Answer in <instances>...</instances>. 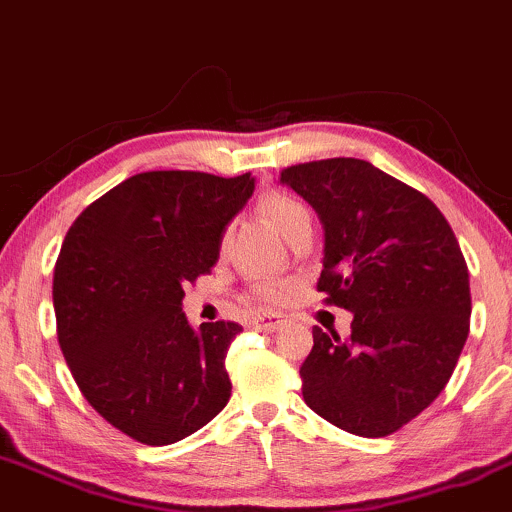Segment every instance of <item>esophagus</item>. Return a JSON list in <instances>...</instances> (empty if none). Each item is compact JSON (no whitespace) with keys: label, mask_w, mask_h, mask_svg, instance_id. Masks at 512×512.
<instances>
[{"label":"esophagus","mask_w":512,"mask_h":512,"mask_svg":"<svg viewBox=\"0 0 512 512\" xmlns=\"http://www.w3.org/2000/svg\"><path fill=\"white\" fill-rule=\"evenodd\" d=\"M283 324V319H281V315H255L250 319V326L252 329H257V331H276L279 329V326Z\"/></svg>","instance_id":"obj_1"}]
</instances>
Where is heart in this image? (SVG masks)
Wrapping results in <instances>:
<instances>
[{"label": "heart", "mask_w": 512, "mask_h": 512, "mask_svg": "<svg viewBox=\"0 0 512 512\" xmlns=\"http://www.w3.org/2000/svg\"><path fill=\"white\" fill-rule=\"evenodd\" d=\"M262 212L267 214V219L272 221L274 229L279 231L283 238H286L300 221L310 219V212H307L303 202L283 193L267 195V200L262 202ZM288 291H291V286H288L286 281H262L257 283L252 295H255V300H260V303L276 305L288 298Z\"/></svg>", "instance_id": "1"}]
</instances>
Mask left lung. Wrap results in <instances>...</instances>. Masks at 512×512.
Returning a JSON list of instances; mask_svg holds the SVG:
<instances>
[{
    "label": "left lung",
    "mask_w": 512,
    "mask_h": 512,
    "mask_svg": "<svg viewBox=\"0 0 512 512\" xmlns=\"http://www.w3.org/2000/svg\"><path fill=\"white\" fill-rule=\"evenodd\" d=\"M324 229L317 291L353 312L350 336L312 329L303 398L350 434L398 432L434 403L470 331V274L439 207L365 159L281 171Z\"/></svg>",
    "instance_id": "obj_1"
}]
</instances>
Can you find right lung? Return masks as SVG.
<instances>
[{"label": "right lung", "instance_id": "1", "mask_svg": "<svg viewBox=\"0 0 512 512\" xmlns=\"http://www.w3.org/2000/svg\"><path fill=\"white\" fill-rule=\"evenodd\" d=\"M250 174H135L85 207L54 267L61 353L85 400L131 439L169 446L226 408V353L243 326L183 315V283L212 272Z\"/></svg>", "mask_w": 512, "mask_h": 512}]
</instances>
